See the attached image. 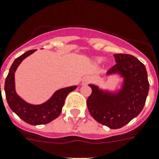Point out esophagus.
<instances>
[{
  "label": "esophagus",
  "mask_w": 159,
  "mask_h": 159,
  "mask_svg": "<svg viewBox=\"0 0 159 159\" xmlns=\"http://www.w3.org/2000/svg\"><path fill=\"white\" fill-rule=\"evenodd\" d=\"M91 81V77L90 76H86V77H84L83 80V84H84V85H86V84H88V83H90Z\"/></svg>",
  "instance_id": "34e87169"
}]
</instances>
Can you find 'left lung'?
<instances>
[{"instance_id": "left-lung-1", "label": "left lung", "mask_w": 159, "mask_h": 159, "mask_svg": "<svg viewBox=\"0 0 159 159\" xmlns=\"http://www.w3.org/2000/svg\"><path fill=\"white\" fill-rule=\"evenodd\" d=\"M117 64L107 74L120 73L124 77L122 89L109 94L89 84L92 89L87 106L96 121L112 129H118L138 116L145 106L149 91L147 72L144 64L129 54H114Z\"/></svg>"}]
</instances>
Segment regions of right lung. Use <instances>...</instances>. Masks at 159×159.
Here are the masks:
<instances>
[{"instance_id": "right-lung-1", "label": "right lung", "mask_w": 159, "mask_h": 159, "mask_svg": "<svg viewBox=\"0 0 159 159\" xmlns=\"http://www.w3.org/2000/svg\"><path fill=\"white\" fill-rule=\"evenodd\" d=\"M36 50H31L17 57L10 67L8 75L5 81V94L8 106L20 118L30 125H44L58 117L62 112L66 96L73 91L76 86L61 89L56 91L52 97L41 105H32L23 101L15 92L14 72L23 59L31 55ZM1 89V85H0Z\"/></svg>"}]
</instances>
